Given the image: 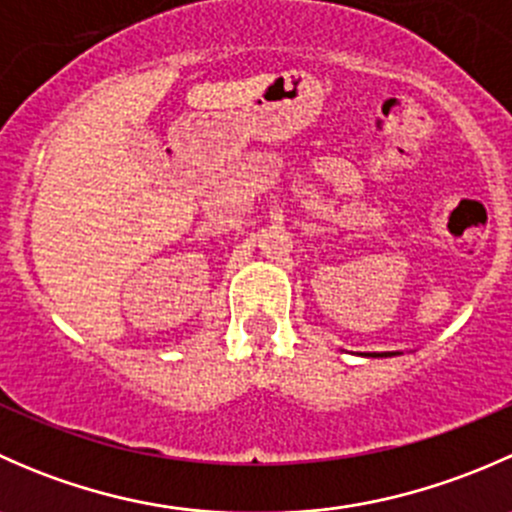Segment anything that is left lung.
I'll use <instances>...</instances> for the list:
<instances>
[{"label":"left lung","instance_id":"1","mask_svg":"<svg viewBox=\"0 0 512 512\" xmlns=\"http://www.w3.org/2000/svg\"><path fill=\"white\" fill-rule=\"evenodd\" d=\"M361 356H374V359H376V356H394V354H391V352H381V354H361Z\"/></svg>","mask_w":512,"mask_h":512}]
</instances>
